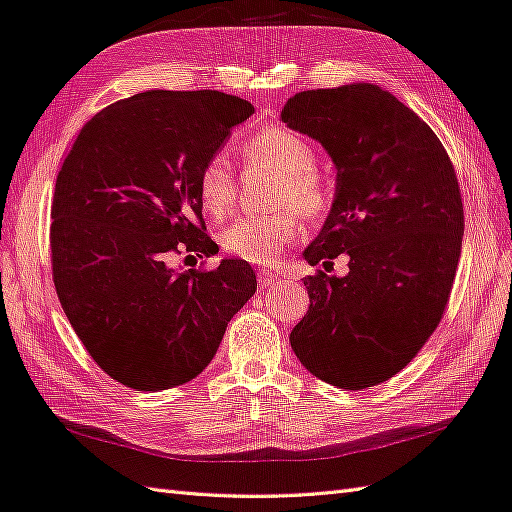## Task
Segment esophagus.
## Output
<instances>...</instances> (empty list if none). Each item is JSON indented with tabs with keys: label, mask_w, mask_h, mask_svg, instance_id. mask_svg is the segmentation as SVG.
<instances>
[{
	"label": "esophagus",
	"mask_w": 512,
	"mask_h": 512,
	"mask_svg": "<svg viewBox=\"0 0 512 512\" xmlns=\"http://www.w3.org/2000/svg\"><path fill=\"white\" fill-rule=\"evenodd\" d=\"M276 282H278L276 273H271L269 269H258V284H260V289H267V286L276 284Z\"/></svg>",
	"instance_id": "34e87169"
}]
</instances>
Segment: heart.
<instances>
[{"label":"heart","instance_id":"1","mask_svg":"<svg viewBox=\"0 0 512 512\" xmlns=\"http://www.w3.org/2000/svg\"><path fill=\"white\" fill-rule=\"evenodd\" d=\"M245 162L267 165L280 171V180L271 193L273 206H284L269 215H243L219 234L223 252L252 265H271L280 249L299 232L294 210L308 221L321 219L334 199L332 182L317 165V152L302 134L289 128H267L247 136L241 145ZM199 199L208 215L223 217L236 193V173L223 152L210 156L197 178Z\"/></svg>","mask_w":512,"mask_h":512}]
</instances>
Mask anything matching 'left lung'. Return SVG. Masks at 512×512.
Segmentation results:
<instances>
[{
    "instance_id": "left-lung-1",
    "label": "left lung",
    "mask_w": 512,
    "mask_h": 512,
    "mask_svg": "<svg viewBox=\"0 0 512 512\" xmlns=\"http://www.w3.org/2000/svg\"><path fill=\"white\" fill-rule=\"evenodd\" d=\"M280 117L336 167L330 215L304 258H350L343 278H304L310 306L291 347L323 382L376 386L417 356L450 299L465 230L454 165L428 123L378 84L295 93Z\"/></svg>"
}]
</instances>
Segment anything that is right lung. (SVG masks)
Masks as SVG:
<instances>
[{
    "instance_id": "right-lung-1",
    "label": "right lung",
    "mask_w": 512,
    "mask_h": 512,
    "mask_svg": "<svg viewBox=\"0 0 512 512\" xmlns=\"http://www.w3.org/2000/svg\"><path fill=\"white\" fill-rule=\"evenodd\" d=\"M254 106L219 91H145L84 123L58 171L52 271L69 323L112 380L165 391L202 373L228 321L256 293L239 258L213 256L197 178Z\"/></svg>"
}]
</instances>
